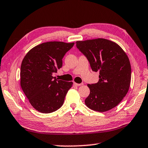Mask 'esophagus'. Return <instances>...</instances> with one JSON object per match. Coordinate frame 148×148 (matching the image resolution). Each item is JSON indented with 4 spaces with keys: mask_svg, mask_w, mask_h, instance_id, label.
Listing matches in <instances>:
<instances>
[{
    "mask_svg": "<svg viewBox=\"0 0 148 148\" xmlns=\"http://www.w3.org/2000/svg\"><path fill=\"white\" fill-rule=\"evenodd\" d=\"M74 84L76 86H83V85H84L83 83H82V84H77V83H76V82H74Z\"/></svg>",
    "mask_w": 148,
    "mask_h": 148,
    "instance_id": "esophagus-1",
    "label": "esophagus"
}]
</instances>
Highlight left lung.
<instances>
[{
	"label": "left lung",
	"instance_id": "8db88e82",
	"mask_svg": "<svg viewBox=\"0 0 148 148\" xmlns=\"http://www.w3.org/2000/svg\"><path fill=\"white\" fill-rule=\"evenodd\" d=\"M76 46L99 72L98 83L88 84L90 94L85 100L89 108L100 112L118 105L128 92L131 67L128 56L116 42L104 38L77 41Z\"/></svg>",
	"mask_w": 148,
	"mask_h": 148
}]
</instances>
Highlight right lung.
Listing matches in <instances>:
<instances>
[{
    "mask_svg": "<svg viewBox=\"0 0 148 148\" xmlns=\"http://www.w3.org/2000/svg\"><path fill=\"white\" fill-rule=\"evenodd\" d=\"M74 45L47 42L30 49L22 61L20 85L30 104L41 113L48 114L63 104L72 82L57 79L52 74L62 65V58Z\"/></svg>",
    "mask_w": 148,
    "mask_h": 148,
    "instance_id": "1",
    "label": "right lung"
}]
</instances>
